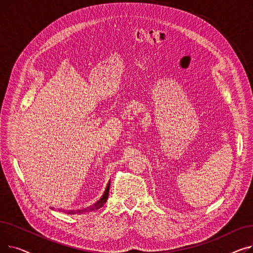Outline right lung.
Segmentation results:
<instances>
[{
	"label": "right lung",
	"mask_w": 253,
	"mask_h": 253,
	"mask_svg": "<svg viewBox=\"0 0 253 253\" xmlns=\"http://www.w3.org/2000/svg\"><path fill=\"white\" fill-rule=\"evenodd\" d=\"M110 184H111V181H109V183H108V185H106V189H105V191H104V194L102 195V197L100 198V200L99 201H97L94 205L93 206H91V207H89V208H86V209H82V210H77V211H68V213H70V214H72V213H79V214H85V213H87V212H91V211H95V210H97V209H99L100 207H102V205L106 202V200H108V198H109V193H110Z\"/></svg>",
	"instance_id": "1"
}]
</instances>
